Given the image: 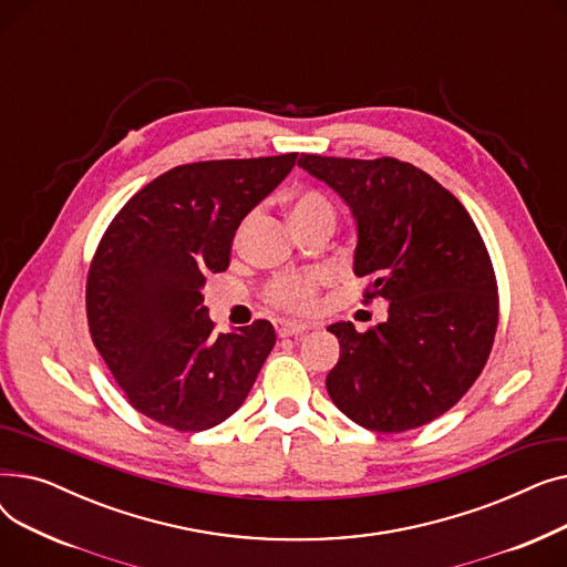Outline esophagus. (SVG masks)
Returning a JSON list of instances; mask_svg holds the SVG:
<instances>
[{
  "instance_id": "1",
  "label": "esophagus",
  "mask_w": 567,
  "mask_h": 567,
  "mask_svg": "<svg viewBox=\"0 0 567 567\" xmlns=\"http://www.w3.org/2000/svg\"><path fill=\"white\" fill-rule=\"evenodd\" d=\"M306 329H308L306 323H296V321H289V319H278V321H276V333H278L280 338L301 336Z\"/></svg>"
}]
</instances>
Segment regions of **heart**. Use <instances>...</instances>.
<instances>
[{
	"instance_id": "obj_1",
	"label": "heart",
	"mask_w": 567,
	"mask_h": 567,
	"mask_svg": "<svg viewBox=\"0 0 567 567\" xmlns=\"http://www.w3.org/2000/svg\"><path fill=\"white\" fill-rule=\"evenodd\" d=\"M289 216L293 225H306L319 218L333 220V206L317 190H301L291 199ZM323 280L326 278L319 271L282 274L266 285V299L287 312L306 315L315 308V293Z\"/></svg>"
}]
</instances>
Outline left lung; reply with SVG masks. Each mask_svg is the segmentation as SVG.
Segmentation results:
<instances>
[{"instance_id":"1","label":"left lung","mask_w":567,"mask_h":567,"mask_svg":"<svg viewBox=\"0 0 567 567\" xmlns=\"http://www.w3.org/2000/svg\"><path fill=\"white\" fill-rule=\"evenodd\" d=\"M299 167L331 186L359 231L353 274L389 319L359 333L331 323L340 361L326 377L333 404L372 432H406L455 406L481 377L498 323L483 236L462 202L398 158L301 154Z\"/></svg>"}]
</instances>
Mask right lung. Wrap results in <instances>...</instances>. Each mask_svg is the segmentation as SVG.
I'll list each match as a JSON object with an SVG mask.
<instances>
[{"instance_id":"add662e5","label":"right lung","mask_w":567,"mask_h":567,"mask_svg":"<svg viewBox=\"0 0 567 567\" xmlns=\"http://www.w3.org/2000/svg\"><path fill=\"white\" fill-rule=\"evenodd\" d=\"M296 154L178 165L135 193L86 278L92 340L131 406L178 432L241 406L276 344L271 321L214 333L202 287L229 266L234 234Z\"/></svg>"}]
</instances>
